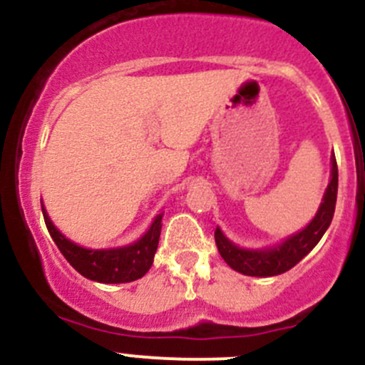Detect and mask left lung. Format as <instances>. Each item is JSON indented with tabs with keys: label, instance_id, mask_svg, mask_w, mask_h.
<instances>
[{
	"label": "left lung",
	"instance_id": "obj_1",
	"mask_svg": "<svg viewBox=\"0 0 365 365\" xmlns=\"http://www.w3.org/2000/svg\"><path fill=\"white\" fill-rule=\"evenodd\" d=\"M337 161H335V156H331L330 182H328L323 202H321L316 216H314L312 222L304 230L293 234V236L287 237L284 243L277 245V247L264 248V250L240 248L232 241L227 240L222 230L216 227L215 241L223 261L232 269L248 277H275L297 266L319 243L323 234L327 232L328 225L331 223L335 211V200H337Z\"/></svg>",
	"mask_w": 365,
	"mask_h": 365
}]
</instances>
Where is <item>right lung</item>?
<instances>
[{"label": "right lung", "instance_id": "right-lung-1", "mask_svg": "<svg viewBox=\"0 0 365 365\" xmlns=\"http://www.w3.org/2000/svg\"><path fill=\"white\" fill-rule=\"evenodd\" d=\"M42 215L58 250L67 259L68 264L86 279L101 284L133 282V280L142 279L153 266L154 254L160 243L163 215H158L154 218L150 229L136 243L120 248H108V250H88V248L72 243L53 225L44 205H42Z\"/></svg>", "mask_w": 365, "mask_h": 365}]
</instances>
